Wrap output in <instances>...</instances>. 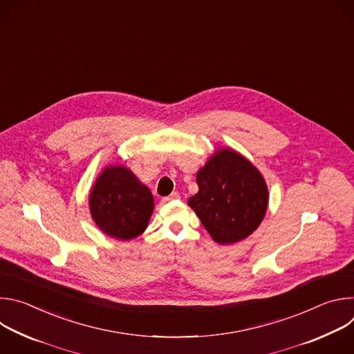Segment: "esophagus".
<instances>
[{"instance_id": "obj_1", "label": "esophagus", "mask_w": 354, "mask_h": 354, "mask_svg": "<svg viewBox=\"0 0 354 354\" xmlns=\"http://www.w3.org/2000/svg\"><path fill=\"white\" fill-rule=\"evenodd\" d=\"M179 198H180V194L178 192H174L169 196L164 197V201H172V200H179Z\"/></svg>"}]
</instances>
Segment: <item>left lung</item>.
Masks as SVG:
<instances>
[{"instance_id":"1","label":"left lung","mask_w":354,"mask_h":354,"mask_svg":"<svg viewBox=\"0 0 354 354\" xmlns=\"http://www.w3.org/2000/svg\"><path fill=\"white\" fill-rule=\"evenodd\" d=\"M196 182L198 192L187 205L216 242L228 245L242 241L262 223L269 203L266 182L236 151H216L198 169Z\"/></svg>"}]
</instances>
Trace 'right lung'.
<instances>
[{"label":"right lung","instance_id":"add662e5","mask_svg":"<svg viewBox=\"0 0 354 354\" xmlns=\"http://www.w3.org/2000/svg\"><path fill=\"white\" fill-rule=\"evenodd\" d=\"M89 210L106 235L129 241L145 231L154 210V197L130 169L109 165L91 190Z\"/></svg>","mask_w":354,"mask_h":354}]
</instances>
